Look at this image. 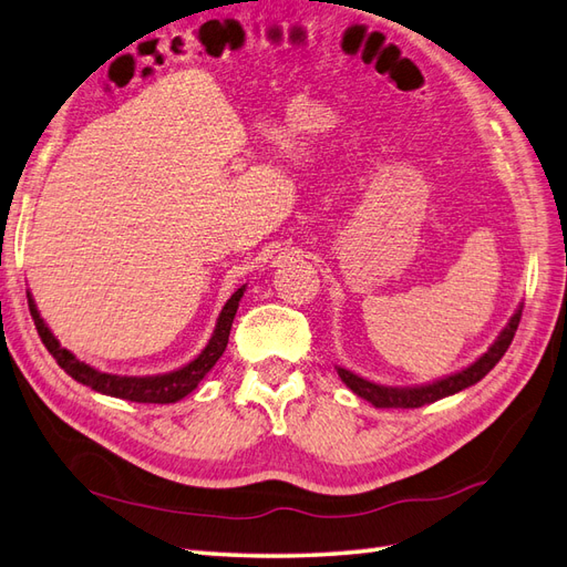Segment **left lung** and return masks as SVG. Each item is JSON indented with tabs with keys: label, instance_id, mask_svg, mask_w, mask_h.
<instances>
[{
	"label": "left lung",
	"instance_id": "left-lung-1",
	"mask_svg": "<svg viewBox=\"0 0 567 567\" xmlns=\"http://www.w3.org/2000/svg\"><path fill=\"white\" fill-rule=\"evenodd\" d=\"M519 318H522V303L517 307V311L513 313L511 321H507V326L501 330V336L496 338V342H493L488 350L474 361V364H470L467 369H462L457 373H450V375H445V379L426 383V385H414V388L379 385V383H371L367 379H361V375L347 371L342 367H338V375L342 379V383L352 390L354 395L371 402L373 408H381V410L424 408V404H431V402L447 398V395H455V393H460V390L482 381L484 375L498 364L501 357L507 352V347H511V342L515 338V330L519 326Z\"/></svg>",
	"mask_w": 567,
	"mask_h": 567
}]
</instances>
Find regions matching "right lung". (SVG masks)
I'll return each mask as SVG.
<instances>
[{"instance_id":"add662e5","label":"right lung","mask_w":567,"mask_h":567,"mask_svg":"<svg viewBox=\"0 0 567 567\" xmlns=\"http://www.w3.org/2000/svg\"><path fill=\"white\" fill-rule=\"evenodd\" d=\"M246 285H241L235 295L227 299V303L223 307L220 316H217V323L213 336L208 340V344L203 347V352L184 364L177 371L169 373H159V375H114V373H103L93 367L85 364V361L76 359L71 354L66 347L60 344V340L54 338V332L48 328V323L42 321V316L35 307L33 295L28 292V309H31V316L38 328V336L42 340V344L48 347V352L56 359L71 379L89 385L95 393H103L110 398H120V400H128V402H153V404H169L177 402L182 398H186L192 390L198 388V383L203 381L215 361L223 357L227 340H229V330H231V321H235V313L239 309V301L244 297Z\"/></svg>"}]
</instances>
